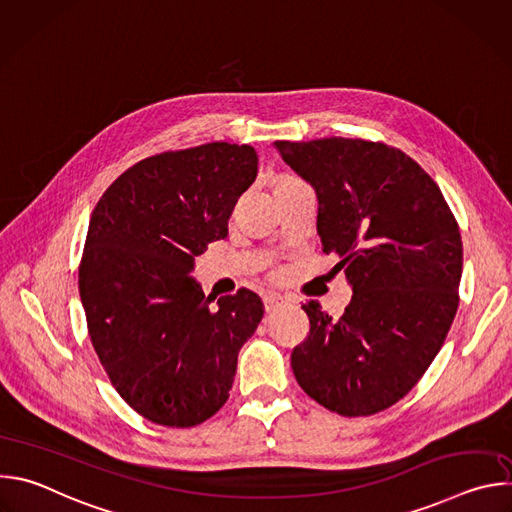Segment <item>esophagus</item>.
I'll return each mask as SVG.
<instances>
[{"instance_id":"1","label":"esophagus","mask_w":512,"mask_h":512,"mask_svg":"<svg viewBox=\"0 0 512 512\" xmlns=\"http://www.w3.org/2000/svg\"><path fill=\"white\" fill-rule=\"evenodd\" d=\"M263 304H265V312L271 314V312L283 308L287 304V300L283 296H279V294H269V296L263 298Z\"/></svg>"}]
</instances>
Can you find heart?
Masks as SVG:
<instances>
[{
	"mask_svg": "<svg viewBox=\"0 0 512 512\" xmlns=\"http://www.w3.org/2000/svg\"><path fill=\"white\" fill-rule=\"evenodd\" d=\"M281 182H283V180H281Z\"/></svg>",
	"mask_w": 512,
	"mask_h": 512,
	"instance_id": "1",
	"label": "heart"
}]
</instances>
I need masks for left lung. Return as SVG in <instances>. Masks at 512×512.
Returning a JSON list of instances; mask_svg holds the SVG:
<instances>
[{"instance_id":"left-lung-1","label":"left lung","mask_w":512,"mask_h":512,"mask_svg":"<svg viewBox=\"0 0 512 512\" xmlns=\"http://www.w3.org/2000/svg\"><path fill=\"white\" fill-rule=\"evenodd\" d=\"M318 198L322 251L352 300L334 320L304 304L310 336L291 352L300 387L344 417L405 397L440 352L458 310L462 237L444 194L401 150L362 139L275 141Z\"/></svg>"}]
</instances>
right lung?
Segmentation results:
<instances>
[{
    "label": "right lung",
    "instance_id": "1",
    "mask_svg": "<svg viewBox=\"0 0 512 512\" xmlns=\"http://www.w3.org/2000/svg\"><path fill=\"white\" fill-rule=\"evenodd\" d=\"M257 162L251 145L227 141L152 156L91 214L79 267L89 336L115 391L154 423L192 427L221 409L263 318L253 291L214 304L190 275L196 255L229 235Z\"/></svg>",
    "mask_w": 512,
    "mask_h": 512
}]
</instances>
